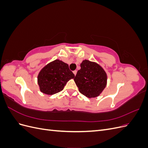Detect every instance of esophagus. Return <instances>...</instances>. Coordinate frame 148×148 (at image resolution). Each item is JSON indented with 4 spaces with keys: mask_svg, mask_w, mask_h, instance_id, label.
I'll return each instance as SVG.
<instances>
[{
    "mask_svg": "<svg viewBox=\"0 0 148 148\" xmlns=\"http://www.w3.org/2000/svg\"><path fill=\"white\" fill-rule=\"evenodd\" d=\"M73 74H74L75 75H76V74H77V70H74V71H73Z\"/></svg>",
    "mask_w": 148,
    "mask_h": 148,
    "instance_id": "1",
    "label": "esophagus"
}]
</instances>
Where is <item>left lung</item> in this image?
<instances>
[{
    "instance_id": "1",
    "label": "left lung",
    "mask_w": 148,
    "mask_h": 148,
    "mask_svg": "<svg viewBox=\"0 0 148 148\" xmlns=\"http://www.w3.org/2000/svg\"><path fill=\"white\" fill-rule=\"evenodd\" d=\"M74 78L79 91L89 98L98 96L106 86V71L99 64L88 60H83Z\"/></svg>"
}]
</instances>
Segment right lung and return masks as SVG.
<instances>
[{
    "label": "right lung",
    "instance_id": "add662e5",
    "mask_svg": "<svg viewBox=\"0 0 148 148\" xmlns=\"http://www.w3.org/2000/svg\"><path fill=\"white\" fill-rule=\"evenodd\" d=\"M74 77L75 75L70 70L69 65L57 59L40 71L38 83L42 92L52 95L63 90L66 83Z\"/></svg>",
    "mask_w": 148,
    "mask_h": 148
}]
</instances>
